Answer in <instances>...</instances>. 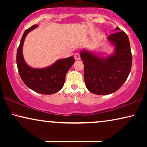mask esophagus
Wrapping results in <instances>:
<instances>
[{
  "label": "esophagus",
  "instance_id": "esophagus-1",
  "mask_svg": "<svg viewBox=\"0 0 147 147\" xmlns=\"http://www.w3.org/2000/svg\"><path fill=\"white\" fill-rule=\"evenodd\" d=\"M74 58L76 60H80V54L79 53H76L74 54Z\"/></svg>",
  "mask_w": 147,
  "mask_h": 147
}]
</instances>
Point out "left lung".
Listing matches in <instances>:
<instances>
[{"mask_svg": "<svg viewBox=\"0 0 147 147\" xmlns=\"http://www.w3.org/2000/svg\"><path fill=\"white\" fill-rule=\"evenodd\" d=\"M108 39L115 45V53L106 59L86 51L80 54L84 65L86 88L92 93L106 95L114 93L123 85L131 70L132 57L129 39L116 27Z\"/></svg>", "mask_w": 147, "mask_h": 147, "instance_id": "obj_1", "label": "left lung"}]
</instances>
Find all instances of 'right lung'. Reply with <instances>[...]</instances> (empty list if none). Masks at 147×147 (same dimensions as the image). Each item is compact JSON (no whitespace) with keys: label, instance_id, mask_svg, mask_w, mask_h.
I'll return each instance as SVG.
<instances>
[{"label":"right lung","instance_id":"right-lung-1","mask_svg":"<svg viewBox=\"0 0 147 147\" xmlns=\"http://www.w3.org/2000/svg\"><path fill=\"white\" fill-rule=\"evenodd\" d=\"M37 27L33 25L23 33L17 49V64L21 78L28 88L43 94H52L63 86L65 75L75 62L73 57L59 59L51 66L43 69H33L27 65L23 56V45L27 33Z\"/></svg>","mask_w":147,"mask_h":147}]
</instances>
